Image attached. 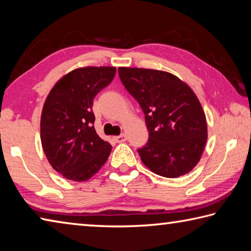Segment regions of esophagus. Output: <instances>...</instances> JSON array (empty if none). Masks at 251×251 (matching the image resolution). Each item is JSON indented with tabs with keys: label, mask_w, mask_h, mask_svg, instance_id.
I'll return each mask as SVG.
<instances>
[{
	"label": "esophagus",
	"mask_w": 251,
	"mask_h": 251,
	"mask_svg": "<svg viewBox=\"0 0 251 251\" xmlns=\"http://www.w3.org/2000/svg\"><path fill=\"white\" fill-rule=\"evenodd\" d=\"M126 139H127V137H126V135H124V134H122L120 136H117V137H115V141L117 143H124V142H126Z\"/></svg>",
	"instance_id": "1"
}]
</instances>
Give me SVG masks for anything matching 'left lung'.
Instances as JSON below:
<instances>
[{"label":"left lung","mask_w":251,"mask_h":251,"mask_svg":"<svg viewBox=\"0 0 251 251\" xmlns=\"http://www.w3.org/2000/svg\"><path fill=\"white\" fill-rule=\"evenodd\" d=\"M118 75L138 101L150 138L138 154L157 175L175 178L198 164L207 141V122L192 88L168 72L120 67Z\"/></svg>","instance_id":"8db88e82"}]
</instances>
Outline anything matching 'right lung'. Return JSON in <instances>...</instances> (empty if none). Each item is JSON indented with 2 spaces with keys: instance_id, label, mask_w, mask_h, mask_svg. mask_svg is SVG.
Listing matches in <instances>:
<instances>
[{
  "instance_id": "obj_1",
  "label": "right lung",
  "mask_w": 251,
  "mask_h": 251,
  "mask_svg": "<svg viewBox=\"0 0 251 251\" xmlns=\"http://www.w3.org/2000/svg\"><path fill=\"white\" fill-rule=\"evenodd\" d=\"M113 66L80 67L63 76L50 90L41 116V142L55 171L66 179L88 180L112 151L94 128L93 100L112 82Z\"/></svg>"
}]
</instances>
